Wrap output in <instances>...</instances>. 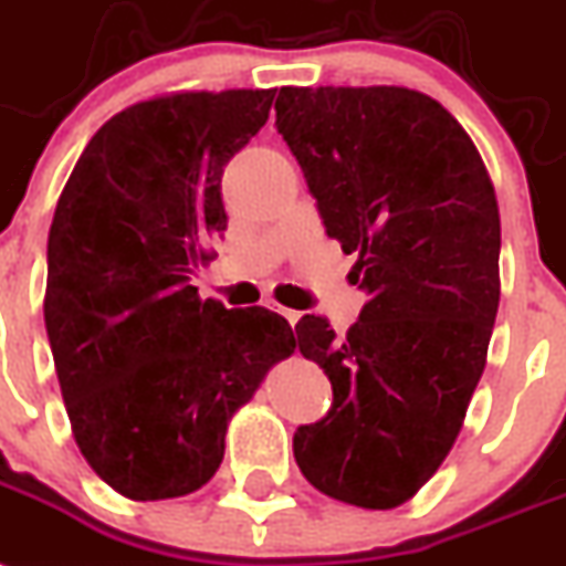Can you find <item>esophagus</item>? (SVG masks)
Listing matches in <instances>:
<instances>
[{"label": "esophagus", "mask_w": 566, "mask_h": 566, "mask_svg": "<svg viewBox=\"0 0 566 566\" xmlns=\"http://www.w3.org/2000/svg\"><path fill=\"white\" fill-rule=\"evenodd\" d=\"M277 312H280V315H283V317H286V321H289V324H297V321H301V312H297V310H286V306H277Z\"/></svg>", "instance_id": "1"}]
</instances>
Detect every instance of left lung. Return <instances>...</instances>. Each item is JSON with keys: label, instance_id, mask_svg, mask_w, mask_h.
<instances>
[{"label": "left lung", "instance_id": "left-lung-1", "mask_svg": "<svg viewBox=\"0 0 566 566\" xmlns=\"http://www.w3.org/2000/svg\"><path fill=\"white\" fill-rule=\"evenodd\" d=\"M277 133L370 294L347 335L303 315L333 408L294 431L317 492L394 509L433 478L478 387L501 303V213L469 133L405 86H283Z\"/></svg>", "mask_w": 566, "mask_h": 566}]
</instances>
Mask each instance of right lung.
I'll return each mask as SVG.
<instances>
[{
    "label": "right lung",
    "mask_w": 566,
    "mask_h": 566,
    "mask_svg": "<svg viewBox=\"0 0 566 566\" xmlns=\"http://www.w3.org/2000/svg\"><path fill=\"white\" fill-rule=\"evenodd\" d=\"M272 101L274 88H228L126 106L60 193L45 333L74 442L129 501L202 489L233 413L294 353L283 315L226 310L190 286L228 228L226 165Z\"/></svg>",
    "instance_id": "add662e5"
}]
</instances>
